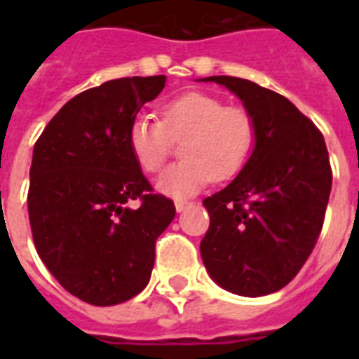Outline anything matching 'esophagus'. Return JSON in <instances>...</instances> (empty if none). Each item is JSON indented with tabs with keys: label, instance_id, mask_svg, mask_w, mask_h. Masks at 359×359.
<instances>
[{
	"label": "esophagus",
	"instance_id": "obj_1",
	"mask_svg": "<svg viewBox=\"0 0 359 359\" xmlns=\"http://www.w3.org/2000/svg\"><path fill=\"white\" fill-rule=\"evenodd\" d=\"M190 205H191L190 201H182V199H177V201H175V208H177V212H182V210L190 207Z\"/></svg>",
	"mask_w": 359,
	"mask_h": 359
}]
</instances>
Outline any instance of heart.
Segmentation results:
<instances>
[{
  "mask_svg": "<svg viewBox=\"0 0 359 359\" xmlns=\"http://www.w3.org/2000/svg\"><path fill=\"white\" fill-rule=\"evenodd\" d=\"M180 141L182 160L158 180V188L186 197L210 182H224L242 171L257 141V124L244 108L227 106L208 93L191 91L162 106V119L135 115L128 128L132 156L145 173H160Z\"/></svg>",
  "mask_w": 359,
  "mask_h": 359,
  "instance_id": "heart-1",
  "label": "heart"
}]
</instances>
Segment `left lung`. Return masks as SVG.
Listing matches in <instances>:
<instances>
[{"mask_svg": "<svg viewBox=\"0 0 359 359\" xmlns=\"http://www.w3.org/2000/svg\"><path fill=\"white\" fill-rule=\"evenodd\" d=\"M205 81L244 102L257 141L238 177L203 201L210 216L203 262L235 294H270L294 279L323 231L332 190L328 149L320 130L279 93L233 76Z\"/></svg>", "mask_w": 359, "mask_h": 359, "instance_id": "1", "label": "left lung"}]
</instances>
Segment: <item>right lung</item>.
Instances as JSON below:
<instances>
[{"mask_svg":"<svg viewBox=\"0 0 359 359\" xmlns=\"http://www.w3.org/2000/svg\"><path fill=\"white\" fill-rule=\"evenodd\" d=\"M163 86L165 76H134L87 89L53 115L33 149L27 212L36 253L91 306L145 289L156 238L175 218L173 201L154 194L128 145L130 124Z\"/></svg>","mask_w":359,"mask_h":359,"instance_id":"1","label":"right lung"}]
</instances>
